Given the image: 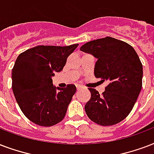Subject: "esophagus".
<instances>
[{"mask_svg":"<svg viewBox=\"0 0 154 154\" xmlns=\"http://www.w3.org/2000/svg\"><path fill=\"white\" fill-rule=\"evenodd\" d=\"M83 87L81 84H76V88H77V90H80V89H82Z\"/></svg>","mask_w":154,"mask_h":154,"instance_id":"esophagus-1","label":"esophagus"}]
</instances>
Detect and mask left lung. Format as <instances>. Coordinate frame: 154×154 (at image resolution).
<instances>
[{
  "label": "left lung",
  "instance_id": "left-lung-1",
  "mask_svg": "<svg viewBox=\"0 0 154 154\" xmlns=\"http://www.w3.org/2000/svg\"><path fill=\"white\" fill-rule=\"evenodd\" d=\"M80 51L97 58L95 76L108 82L102 95L89 88L87 115L100 125L120 123L130 113L142 88L143 67L137 54L129 44L111 37L88 42Z\"/></svg>",
  "mask_w": 154,
  "mask_h": 154
}]
</instances>
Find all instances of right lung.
Listing matches in <instances>:
<instances>
[{
    "instance_id": "obj_1",
    "label": "right lung",
    "mask_w": 154,
    "mask_h": 154,
    "mask_svg": "<svg viewBox=\"0 0 154 154\" xmlns=\"http://www.w3.org/2000/svg\"><path fill=\"white\" fill-rule=\"evenodd\" d=\"M78 46H38L17 58L12 70V89L21 112L38 125L53 126L66 115L76 87L56 88L52 77L63 69L67 57Z\"/></svg>"
}]
</instances>
